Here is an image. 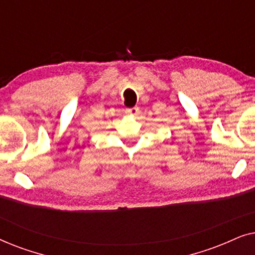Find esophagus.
Instances as JSON below:
<instances>
[{
	"instance_id": "obj_1",
	"label": "esophagus",
	"mask_w": 255,
	"mask_h": 255,
	"mask_svg": "<svg viewBox=\"0 0 255 255\" xmlns=\"http://www.w3.org/2000/svg\"><path fill=\"white\" fill-rule=\"evenodd\" d=\"M128 115H130V116H137L139 114V108L138 107H133V108H130V109H127L125 111Z\"/></svg>"
}]
</instances>
